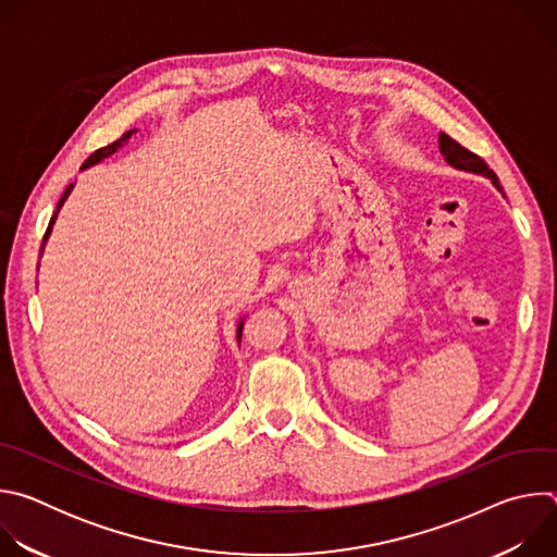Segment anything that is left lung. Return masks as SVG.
Instances as JSON below:
<instances>
[{"label":"left lung","instance_id":"8db88e82","mask_svg":"<svg viewBox=\"0 0 557 557\" xmlns=\"http://www.w3.org/2000/svg\"><path fill=\"white\" fill-rule=\"evenodd\" d=\"M438 149L445 158V163L451 165L458 172H467V174H475V176H485L492 181V185L503 194V187L498 183V176L490 170V165L483 161L481 156L471 153L469 149H465L462 145H458L454 138H449L447 134L438 136Z\"/></svg>","mask_w":557,"mask_h":557}]
</instances>
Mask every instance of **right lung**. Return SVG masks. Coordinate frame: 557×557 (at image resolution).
<instances>
[{"label":"right lung","instance_id":"right-lung-1","mask_svg":"<svg viewBox=\"0 0 557 557\" xmlns=\"http://www.w3.org/2000/svg\"><path fill=\"white\" fill-rule=\"evenodd\" d=\"M138 129H129V132H125L119 140H114L112 145H108V147H103V149H99V151H95L88 161L82 165V172H86V170H90V168H95V165H99V163H103L106 158H110L112 153H116L129 138H132V134H136ZM72 189H74V183L72 185H67L65 187V191H63V196H61V200L57 202V209H54V213H52V218H50V224H48V231H46V235H44V245H41V253H44V247H46V243H48V237H50V233H52V226H54V220H57V215H59V211H61V207H63V202L67 200V196L72 194ZM41 253H39V258H41ZM39 269V267H37ZM243 326H245V317L240 322H237V329H235V339H237V344H240V339H243Z\"/></svg>","mask_w":557,"mask_h":557}]
</instances>
